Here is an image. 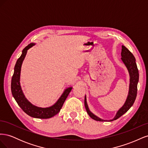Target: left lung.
Returning <instances> with one entry per match:
<instances>
[{
  "instance_id": "obj_1",
  "label": "left lung",
  "mask_w": 148,
  "mask_h": 148,
  "mask_svg": "<svg viewBox=\"0 0 148 148\" xmlns=\"http://www.w3.org/2000/svg\"><path fill=\"white\" fill-rule=\"evenodd\" d=\"M121 56H122L121 59L123 61L125 66H127L130 74V83L129 92L127 101L125 102V104L123 106L122 108L118 111V112L116 114L114 119L110 121L117 120V119L120 117L121 116L123 115L125 113H126L134 104L137 95V85L139 80V71L135 62V58L133 55V53L124 46H122V52H121ZM84 106L85 108L86 109L87 113L89 116H90L91 118L96 121H99V122H104V121H106L97 117V116L91 112V111L89 110L88 106L87 104L86 96L84 97Z\"/></svg>"
}]
</instances>
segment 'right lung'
Returning a JSON list of instances; mask_svg holds the SVG:
<instances>
[{
	"label": "right lung",
	"instance_id": "1",
	"mask_svg": "<svg viewBox=\"0 0 148 148\" xmlns=\"http://www.w3.org/2000/svg\"><path fill=\"white\" fill-rule=\"evenodd\" d=\"M34 45V44L30 43L27 46L25 47L22 51L21 56L17 60L15 66L14 73H13L12 78L11 91L12 95L17 104L26 114L34 118L49 119L52 117L53 116L56 115L59 112L72 88L66 89L56 104L51 107H47V108H41V107L34 106L26 99L23 92H22L20 84L21 66L27 51Z\"/></svg>",
	"mask_w": 148,
	"mask_h": 148
}]
</instances>
